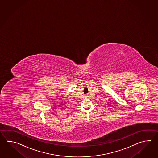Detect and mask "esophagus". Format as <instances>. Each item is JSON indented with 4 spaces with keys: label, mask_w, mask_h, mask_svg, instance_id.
Masks as SVG:
<instances>
[{
    "label": "esophagus",
    "mask_w": 158,
    "mask_h": 158,
    "mask_svg": "<svg viewBox=\"0 0 158 158\" xmlns=\"http://www.w3.org/2000/svg\"><path fill=\"white\" fill-rule=\"evenodd\" d=\"M85 98H87L89 97V95H88V94H87V95H85Z\"/></svg>",
    "instance_id": "34e87169"
}]
</instances>
